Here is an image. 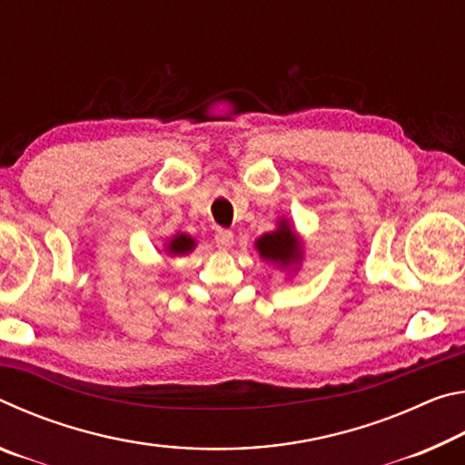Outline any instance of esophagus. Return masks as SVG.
<instances>
[{
    "label": "esophagus",
    "instance_id": "1",
    "mask_svg": "<svg viewBox=\"0 0 465 465\" xmlns=\"http://www.w3.org/2000/svg\"><path fill=\"white\" fill-rule=\"evenodd\" d=\"M215 243L222 250H227L233 246V232L230 230H217L215 232Z\"/></svg>",
    "mask_w": 465,
    "mask_h": 465
}]
</instances>
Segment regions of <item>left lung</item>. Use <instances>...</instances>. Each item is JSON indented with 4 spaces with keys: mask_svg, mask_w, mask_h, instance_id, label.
Wrapping results in <instances>:
<instances>
[{
    "mask_svg": "<svg viewBox=\"0 0 465 465\" xmlns=\"http://www.w3.org/2000/svg\"><path fill=\"white\" fill-rule=\"evenodd\" d=\"M254 246L264 261L279 264L281 269H291V266L299 264L303 254L302 243L297 240V233L291 230L287 219H281L279 227L274 232L261 235V238L254 242Z\"/></svg>",
    "mask_w": 465,
    "mask_h": 465,
    "instance_id": "8db88e82",
    "label": "left lung"
}]
</instances>
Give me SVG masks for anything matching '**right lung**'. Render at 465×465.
<instances>
[{"instance_id": "obj_1", "label": "right lung", "mask_w": 465, "mask_h": 465, "mask_svg": "<svg viewBox=\"0 0 465 465\" xmlns=\"http://www.w3.org/2000/svg\"><path fill=\"white\" fill-rule=\"evenodd\" d=\"M194 246H196V243H194V240L191 238V235L176 233L174 238L168 242L166 252H168L170 256H183V254H188V252H193Z\"/></svg>"}]
</instances>
